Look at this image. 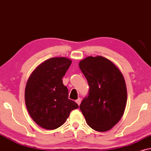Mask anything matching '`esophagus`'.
Here are the masks:
<instances>
[{
    "label": "esophagus",
    "instance_id": "obj_1",
    "mask_svg": "<svg viewBox=\"0 0 151 151\" xmlns=\"http://www.w3.org/2000/svg\"><path fill=\"white\" fill-rule=\"evenodd\" d=\"M81 98H78V99L76 100V102H77V104L78 105H80V104H81Z\"/></svg>",
    "mask_w": 151,
    "mask_h": 151
}]
</instances>
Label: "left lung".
<instances>
[{
	"label": "left lung",
	"mask_w": 151,
	"mask_h": 151,
	"mask_svg": "<svg viewBox=\"0 0 151 151\" xmlns=\"http://www.w3.org/2000/svg\"><path fill=\"white\" fill-rule=\"evenodd\" d=\"M79 68L90 87L80 110L92 129L109 130L125 110L127 90L123 75L112 61L101 56L86 58L80 61Z\"/></svg>",
	"instance_id": "obj_1"
}]
</instances>
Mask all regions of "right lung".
Segmentation results:
<instances>
[{
  "instance_id": "add662e5",
  "label": "right lung",
  "mask_w": 151,
  "mask_h": 151,
  "mask_svg": "<svg viewBox=\"0 0 151 151\" xmlns=\"http://www.w3.org/2000/svg\"><path fill=\"white\" fill-rule=\"evenodd\" d=\"M72 61L65 57L46 60L34 70L27 82L25 99L32 119L41 127L54 130L65 123L78 104L68 99L62 78Z\"/></svg>"
}]
</instances>
